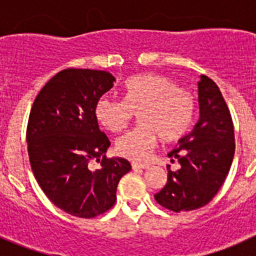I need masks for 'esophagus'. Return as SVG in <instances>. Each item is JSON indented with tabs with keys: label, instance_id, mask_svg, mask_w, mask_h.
I'll list each match as a JSON object with an SVG mask.
<instances>
[{
	"label": "esophagus",
	"instance_id": "1",
	"mask_svg": "<svg viewBox=\"0 0 256 256\" xmlns=\"http://www.w3.org/2000/svg\"><path fill=\"white\" fill-rule=\"evenodd\" d=\"M133 169H146L148 168V164H141V162H132Z\"/></svg>",
	"mask_w": 256,
	"mask_h": 256
}]
</instances>
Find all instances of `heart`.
I'll return each instance as SVG.
<instances>
[{
    "label": "heart",
    "instance_id": "heart-1",
    "mask_svg": "<svg viewBox=\"0 0 256 256\" xmlns=\"http://www.w3.org/2000/svg\"><path fill=\"white\" fill-rule=\"evenodd\" d=\"M133 112H138L141 126L118 138L115 150L126 159L144 162L152 152L158 136L170 142L188 130L195 104L169 78L146 73L126 79L122 101L101 97L94 105L96 120L112 133L126 130Z\"/></svg>",
    "mask_w": 256,
    "mask_h": 256
}]
</instances>
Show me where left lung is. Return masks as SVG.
<instances>
[{
    "instance_id": "obj_1",
    "label": "left lung",
    "mask_w": 256,
    "mask_h": 256,
    "mask_svg": "<svg viewBox=\"0 0 256 256\" xmlns=\"http://www.w3.org/2000/svg\"><path fill=\"white\" fill-rule=\"evenodd\" d=\"M198 88V122L168 154L180 169L168 168L166 184L154 195L158 204L176 212L206 205L224 182L234 156V123L218 86L200 76Z\"/></svg>"
}]
</instances>
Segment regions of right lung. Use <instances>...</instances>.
Here are the masks:
<instances>
[{
	"label": "right lung",
	"instance_id": "obj_1",
	"mask_svg": "<svg viewBox=\"0 0 256 256\" xmlns=\"http://www.w3.org/2000/svg\"><path fill=\"white\" fill-rule=\"evenodd\" d=\"M114 82L102 70H61L40 90L29 114L26 142L36 180L52 204L78 218L112 208L118 183L132 168L123 158H106L110 141L94 116L97 100ZM91 160L100 168L91 171Z\"/></svg>",
	"mask_w": 256,
	"mask_h": 256
}]
</instances>
